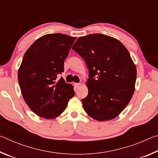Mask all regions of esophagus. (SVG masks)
I'll return each mask as SVG.
<instances>
[{"mask_svg":"<svg viewBox=\"0 0 158 158\" xmlns=\"http://www.w3.org/2000/svg\"><path fill=\"white\" fill-rule=\"evenodd\" d=\"M81 85V84H80V83H75V84H74V86H75L76 89L80 87Z\"/></svg>","mask_w":158,"mask_h":158,"instance_id":"34e87169","label":"esophagus"}]
</instances>
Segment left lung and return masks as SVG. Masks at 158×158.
<instances>
[{
  "instance_id": "8db88e82",
  "label": "left lung",
  "mask_w": 158,
  "mask_h": 158,
  "mask_svg": "<svg viewBox=\"0 0 158 158\" xmlns=\"http://www.w3.org/2000/svg\"><path fill=\"white\" fill-rule=\"evenodd\" d=\"M72 49L89 70V94L81 100L85 111L99 121L118 116L132 97L137 79L129 52L118 40L100 33L79 37Z\"/></svg>"
}]
</instances>
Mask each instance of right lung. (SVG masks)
<instances>
[{
	"instance_id": "1",
	"label": "right lung",
	"mask_w": 158,
	"mask_h": 158,
	"mask_svg": "<svg viewBox=\"0 0 158 158\" xmlns=\"http://www.w3.org/2000/svg\"><path fill=\"white\" fill-rule=\"evenodd\" d=\"M76 37L47 34L26 51L18 71L23 100L37 116L52 119L63 113L75 94L73 86L61 77L64 60Z\"/></svg>"
}]
</instances>
